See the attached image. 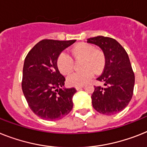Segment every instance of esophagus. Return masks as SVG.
I'll return each instance as SVG.
<instances>
[{
    "label": "esophagus",
    "instance_id": "esophagus-1",
    "mask_svg": "<svg viewBox=\"0 0 147 147\" xmlns=\"http://www.w3.org/2000/svg\"><path fill=\"white\" fill-rule=\"evenodd\" d=\"M82 87H83V85H80V86H76L75 88H76V90H79V89H80V88H82Z\"/></svg>",
    "mask_w": 147,
    "mask_h": 147
}]
</instances>
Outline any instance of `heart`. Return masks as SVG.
<instances>
[{"instance_id":"heart-1","label":"heart","mask_w":147,"mask_h":147,"mask_svg":"<svg viewBox=\"0 0 147 147\" xmlns=\"http://www.w3.org/2000/svg\"><path fill=\"white\" fill-rule=\"evenodd\" d=\"M71 55L76 61L82 60L80 72L74 73L67 77V82L71 86H80L89 81L92 78L94 72L100 74L104 70L106 57L104 52L95 49L93 45L80 43L71 49ZM57 67L63 74H69L74 69V60L66 53H61L57 59Z\"/></svg>"}]
</instances>
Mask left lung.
Returning <instances> with one entry per match:
<instances>
[{
	"instance_id": "obj_1",
	"label": "left lung",
	"mask_w": 147,
	"mask_h": 147,
	"mask_svg": "<svg viewBox=\"0 0 147 147\" xmlns=\"http://www.w3.org/2000/svg\"><path fill=\"white\" fill-rule=\"evenodd\" d=\"M87 40L100 47L106 57L103 73L97 78L105 86H94L92 106L102 114H116L125 108L133 96L135 79L128 53L111 37L98 36Z\"/></svg>"
}]
</instances>
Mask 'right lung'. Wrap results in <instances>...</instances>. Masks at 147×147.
<instances>
[{
	"mask_svg": "<svg viewBox=\"0 0 147 147\" xmlns=\"http://www.w3.org/2000/svg\"><path fill=\"white\" fill-rule=\"evenodd\" d=\"M76 40L45 39L35 45L25 57L22 88L33 113L45 120L63 118L73 108L75 88H62L65 78L59 72L57 59Z\"/></svg>",
	"mask_w": 147,
	"mask_h": 147,
	"instance_id": "add662e5",
	"label": "right lung"
}]
</instances>
